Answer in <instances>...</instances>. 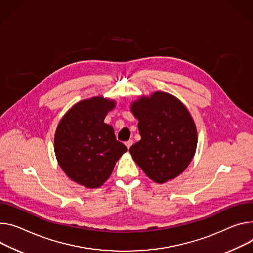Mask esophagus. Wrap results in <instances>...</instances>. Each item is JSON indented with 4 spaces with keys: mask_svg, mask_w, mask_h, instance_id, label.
<instances>
[{
    "mask_svg": "<svg viewBox=\"0 0 253 253\" xmlns=\"http://www.w3.org/2000/svg\"><path fill=\"white\" fill-rule=\"evenodd\" d=\"M132 144H133V141L132 140H129V141H127V142H125V145H126V147L129 149L131 146H132Z\"/></svg>",
    "mask_w": 253,
    "mask_h": 253,
    "instance_id": "34e87169",
    "label": "esophagus"
}]
</instances>
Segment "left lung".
I'll list each match as a JSON object with an SVG mask.
<instances>
[{
  "label": "left lung",
  "instance_id": "obj_1",
  "mask_svg": "<svg viewBox=\"0 0 253 253\" xmlns=\"http://www.w3.org/2000/svg\"><path fill=\"white\" fill-rule=\"evenodd\" d=\"M141 139L129 151L144 173L165 183L183 172L196 153L198 134L191 113L176 97L154 91L132 102Z\"/></svg>",
  "mask_w": 253,
  "mask_h": 253
}]
</instances>
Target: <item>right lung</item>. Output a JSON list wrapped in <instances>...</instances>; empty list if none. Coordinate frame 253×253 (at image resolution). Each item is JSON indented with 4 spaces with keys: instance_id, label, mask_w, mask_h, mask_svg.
Here are the masks:
<instances>
[{
    "instance_id": "right-lung-1",
    "label": "right lung",
    "mask_w": 253,
    "mask_h": 253,
    "mask_svg": "<svg viewBox=\"0 0 253 253\" xmlns=\"http://www.w3.org/2000/svg\"><path fill=\"white\" fill-rule=\"evenodd\" d=\"M116 103L103 96L75 104L60 119L54 135V152L64 173L87 189L100 188L110 177L127 147L116 140L104 122Z\"/></svg>"
}]
</instances>
